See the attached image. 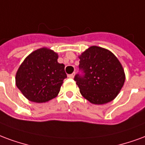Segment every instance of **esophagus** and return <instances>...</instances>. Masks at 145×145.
I'll return each instance as SVG.
<instances>
[{
    "label": "esophagus",
    "mask_w": 145,
    "mask_h": 145,
    "mask_svg": "<svg viewBox=\"0 0 145 145\" xmlns=\"http://www.w3.org/2000/svg\"><path fill=\"white\" fill-rule=\"evenodd\" d=\"M74 76H75V72H73V73H72V74H69L68 76L69 77V78H73Z\"/></svg>",
    "instance_id": "1"
}]
</instances>
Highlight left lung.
<instances>
[{"label": "left lung", "instance_id": "obj_1", "mask_svg": "<svg viewBox=\"0 0 145 145\" xmlns=\"http://www.w3.org/2000/svg\"><path fill=\"white\" fill-rule=\"evenodd\" d=\"M80 59V72L74 80L83 97L94 104L114 100L125 81L123 67L117 57L107 49L91 46Z\"/></svg>", "mask_w": 145, "mask_h": 145}]
</instances>
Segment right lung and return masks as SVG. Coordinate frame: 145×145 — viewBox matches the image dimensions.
Segmentation results:
<instances>
[{
	"label": "right lung",
	"mask_w": 145,
	"mask_h": 145,
	"mask_svg": "<svg viewBox=\"0 0 145 145\" xmlns=\"http://www.w3.org/2000/svg\"><path fill=\"white\" fill-rule=\"evenodd\" d=\"M58 55L42 48L31 53L20 65L16 74V86L28 100L45 103L59 93L67 77L64 64L57 61Z\"/></svg>",
	"instance_id": "obj_1"
}]
</instances>
